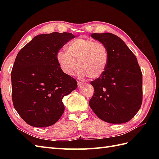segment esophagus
I'll list each match as a JSON object with an SVG mask.
<instances>
[{"label": "esophagus", "mask_w": 159, "mask_h": 159, "mask_svg": "<svg viewBox=\"0 0 159 159\" xmlns=\"http://www.w3.org/2000/svg\"><path fill=\"white\" fill-rule=\"evenodd\" d=\"M77 83H78V86L79 87H80V86H81V85H84V83L83 82H81V81H79V80H78L77 81Z\"/></svg>", "instance_id": "esophagus-1"}]
</instances>
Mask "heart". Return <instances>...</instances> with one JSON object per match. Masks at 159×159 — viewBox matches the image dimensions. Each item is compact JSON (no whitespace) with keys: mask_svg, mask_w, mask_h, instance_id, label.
<instances>
[{"mask_svg":"<svg viewBox=\"0 0 159 159\" xmlns=\"http://www.w3.org/2000/svg\"><path fill=\"white\" fill-rule=\"evenodd\" d=\"M66 52L59 51L56 59L60 68L67 75H72L76 68L80 76L98 79L105 72L109 61L107 46L101 42L87 38L74 39L67 43Z\"/></svg>","mask_w":159,"mask_h":159,"instance_id":"obj_1","label":"heart"}]
</instances>
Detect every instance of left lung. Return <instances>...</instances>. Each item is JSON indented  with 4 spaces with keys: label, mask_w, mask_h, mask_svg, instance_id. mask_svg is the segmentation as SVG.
<instances>
[{
    "label": "left lung",
    "mask_w": 159,
    "mask_h": 159,
    "mask_svg": "<svg viewBox=\"0 0 159 159\" xmlns=\"http://www.w3.org/2000/svg\"><path fill=\"white\" fill-rule=\"evenodd\" d=\"M91 37L107 46L109 61L102 75L91 82L94 93L89 106L106 122H128L142 104V73L137 59L116 35L94 33Z\"/></svg>",
    "instance_id": "1"
}]
</instances>
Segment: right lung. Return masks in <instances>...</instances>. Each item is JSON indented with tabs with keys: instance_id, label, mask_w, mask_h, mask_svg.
Instances as JSON below:
<instances>
[{
	"instance_id": "right-lung-1",
	"label": "right lung",
	"mask_w": 159,
	"mask_h": 159,
	"mask_svg": "<svg viewBox=\"0 0 159 159\" xmlns=\"http://www.w3.org/2000/svg\"><path fill=\"white\" fill-rule=\"evenodd\" d=\"M75 38L70 33L35 36L20 50L11 73L12 101L22 119L34 127L52 126L65 107L62 99L77 87L60 68L57 53Z\"/></svg>"
}]
</instances>
